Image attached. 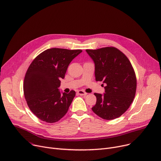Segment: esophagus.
<instances>
[{
  "instance_id": "esophagus-1",
  "label": "esophagus",
  "mask_w": 161,
  "mask_h": 161,
  "mask_svg": "<svg viewBox=\"0 0 161 161\" xmlns=\"http://www.w3.org/2000/svg\"><path fill=\"white\" fill-rule=\"evenodd\" d=\"M77 93H78L79 95H80V96H86V95H87V93H86L82 90H79L77 92Z\"/></svg>"
}]
</instances>
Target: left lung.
<instances>
[{
  "instance_id": "1",
  "label": "left lung",
  "mask_w": 161,
  "mask_h": 161,
  "mask_svg": "<svg viewBox=\"0 0 161 161\" xmlns=\"http://www.w3.org/2000/svg\"><path fill=\"white\" fill-rule=\"evenodd\" d=\"M86 51L95 64L96 81H103L106 86L103 94L94 93L97 101L92 109L104 119L117 118L129 108L135 96L136 79L133 66L115 47Z\"/></svg>"
}]
</instances>
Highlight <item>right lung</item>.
I'll use <instances>...</instances> for the list:
<instances>
[{
	"label": "right lung",
	"mask_w": 161,
	"mask_h": 161,
	"mask_svg": "<svg viewBox=\"0 0 161 161\" xmlns=\"http://www.w3.org/2000/svg\"><path fill=\"white\" fill-rule=\"evenodd\" d=\"M82 50L52 48L44 51L32 61L26 73L23 91L27 105L40 119L54 123L67 113L75 92H61L60 80L71 62Z\"/></svg>",
	"instance_id": "obj_1"
}]
</instances>
